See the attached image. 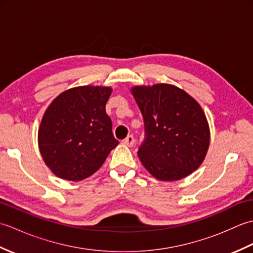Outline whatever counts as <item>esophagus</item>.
I'll return each instance as SVG.
<instances>
[{"instance_id": "34e87169", "label": "esophagus", "mask_w": 253, "mask_h": 253, "mask_svg": "<svg viewBox=\"0 0 253 253\" xmlns=\"http://www.w3.org/2000/svg\"><path fill=\"white\" fill-rule=\"evenodd\" d=\"M135 138H133V136H128L126 139H124L123 140V143L125 144V146H128V147H133V144H135Z\"/></svg>"}]
</instances>
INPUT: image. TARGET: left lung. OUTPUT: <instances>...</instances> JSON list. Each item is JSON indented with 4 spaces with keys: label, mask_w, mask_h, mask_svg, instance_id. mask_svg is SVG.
<instances>
[{
    "label": "left lung",
    "mask_w": 253,
    "mask_h": 253,
    "mask_svg": "<svg viewBox=\"0 0 253 253\" xmlns=\"http://www.w3.org/2000/svg\"><path fill=\"white\" fill-rule=\"evenodd\" d=\"M144 122L138 150L142 165L162 181L179 180L206 159L210 128L200 104L176 85H135L130 90Z\"/></svg>",
    "instance_id": "1"
}]
</instances>
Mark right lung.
<instances>
[{
  "label": "right lung",
  "mask_w": 253,
  "mask_h": 253,
  "mask_svg": "<svg viewBox=\"0 0 253 253\" xmlns=\"http://www.w3.org/2000/svg\"><path fill=\"white\" fill-rule=\"evenodd\" d=\"M111 87L80 85L58 94L38 131L41 157L53 174L79 181L94 174L118 141L105 104Z\"/></svg>",
  "instance_id": "1"
}]
</instances>
